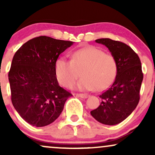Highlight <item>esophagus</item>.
Here are the masks:
<instances>
[{"label": "esophagus", "mask_w": 155, "mask_h": 155, "mask_svg": "<svg viewBox=\"0 0 155 155\" xmlns=\"http://www.w3.org/2000/svg\"><path fill=\"white\" fill-rule=\"evenodd\" d=\"M76 95H78L79 97H81V98H87L89 96H90L89 95H87V94H83V93L76 94Z\"/></svg>", "instance_id": "esophagus-1"}]
</instances>
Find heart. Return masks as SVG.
I'll return each mask as SVG.
<instances>
[{
	"instance_id": "1",
	"label": "heart",
	"mask_w": 155,
	"mask_h": 155,
	"mask_svg": "<svg viewBox=\"0 0 155 155\" xmlns=\"http://www.w3.org/2000/svg\"><path fill=\"white\" fill-rule=\"evenodd\" d=\"M71 60L59 58L54 63V73L60 84L69 87L81 75L76 83L80 90L102 91L108 88L117 75V65L114 58L93 46L72 51Z\"/></svg>"
}]
</instances>
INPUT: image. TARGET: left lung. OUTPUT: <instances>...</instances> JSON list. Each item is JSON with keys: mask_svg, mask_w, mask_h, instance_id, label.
<instances>
[{"mask_svg": "<svg viewBox=\"0 0 155 155\" xmlns=\"http://www.w3.org/2000/svg\"><path fill=\"white\" fill-rule=\"evenodd\" d=\"M111 51L117 65L114 82L99 97L100 106L90 111L96 120L108 125H114L125 120L134 111L140 100V89L143 81L139 57L128 45L110 38H99Z\"/></svg>", "mask_w": 155, "mask_h": 155, "instance_id": "left-lung-1", "label": "left lung"}]
</instances>
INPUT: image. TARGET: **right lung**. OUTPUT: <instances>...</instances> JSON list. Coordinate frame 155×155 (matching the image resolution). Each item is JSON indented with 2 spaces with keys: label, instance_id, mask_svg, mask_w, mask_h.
Returning a JSON list of instances; mask_svg holds the SVG:
<instances>
[{
  "label": "right lung",
  "instance_id": "1",
  "mask_svg": "<svg viewBox=\"0 0 155 155\" xmlns=\"http://www.w3.org/2000/svg\"><path fill=\"white\" fill-rule=\"evenodd\" d=\"M73 44L41 35L27 41L14 55L8 72L11 98L16 111L31 125L52 123L72 95L58 84L54 63Z\"/></svg>",
  "mask_w": 155,
  "mask_h": 155
}]
</instances>
